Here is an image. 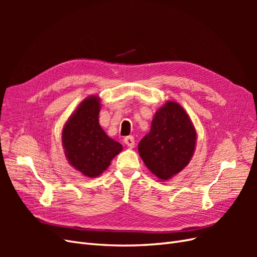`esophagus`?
Segmentation results:
<instances>
[{"label":"esophagus","instance_id":"1","mask_svg":"<svg viewBox=\"0 0 257 257\" xmlns=\"http://www.w3.org/2000/svg\"><path fill=\"white\" fill-rule=\"evenodd\" d=\"M124 144H125L128 148H134L135 146V141H134V137L133 136H126L124 138Z\"/></svg>","mask_w":257,"mask_h":257}]
</instances>
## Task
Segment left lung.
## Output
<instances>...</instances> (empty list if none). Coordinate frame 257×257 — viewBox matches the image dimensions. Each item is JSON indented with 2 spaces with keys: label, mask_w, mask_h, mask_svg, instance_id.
Listing matches in <instances>:
<instances>
[{
  "label": "left lung",
  "mask_w": 257,
  "mask_h": 257,
  "mask_svg": "<svg viewBox=\"0 0 257 257\" xmlns=\"http://www.w3.org/2000/svg\"><path fill=\"white\" fill-rule=\"evenodd\" d=\"M197 133L189 114L174 100L155 112L149 134L138 145L145 165L161 181H166L189 165L196 148Z\"/></svg>",
  "instance_id": "1"
}]
</instances>
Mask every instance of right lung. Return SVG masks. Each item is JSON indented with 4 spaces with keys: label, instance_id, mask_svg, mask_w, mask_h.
Wrapping results in <instances>:
<instances>
[{
    "label": "right lung",
    "instance_id": "right-lung-1",
    "mask_svg": "<svg viewBox=\"0 0 257 257\" xmlns=\"http://www.w3.org/2000/svg\"><path fill=\"white\" fill-rule=\"evenodd\" d=\"M100 98L85 97L65 122L62 146L65 157L76 170L89 178L98 177L110 165L123 147L100 127Z\"/></svg>",
    "mask_w": 257,
    "mask_h": 257
}]
</instances>
